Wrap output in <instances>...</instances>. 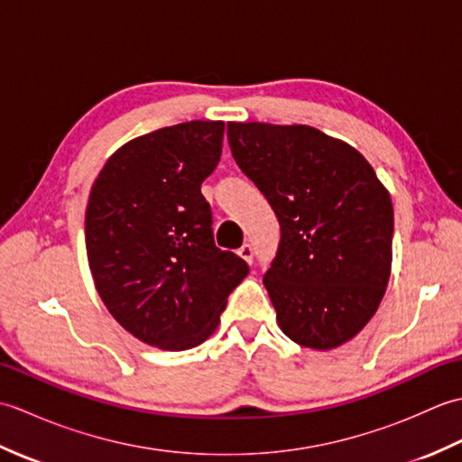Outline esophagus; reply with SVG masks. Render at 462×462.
Wrapping results in <instances>:
<instances>
[{
	"instance_id": "34e87169",
	"label": "esophagus",
	"mask_w": 462,
	"mask_h": 462,
	"mask_svg": "<svg viewBox=\"0 0 462 462\" xmlns=\"http://www.w3.org/2000/svg\"><path fill=\"white\" fill-rule=\"evenodd\" d=\"M238 254H240V256H242L244 260H246L248 263L254 262V248L250 246V244H244V246L238 250Z\"/></svg>"
}]
</instances>
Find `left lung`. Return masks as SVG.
<instances>
[{"mask_svg": "<svg viewBox=\"0 0 462 462\" xmlns=\"http://www.w3.org/2000/svg\"><path fill=\"white\" fill-rule=\"evenodd\" d=\"M228 143L280 222L263 286L282 331L303 347L341 346L387 288L389 192L363 154L308 125L228 123Z\"/></svg>", "mask_w": 462, "mask_h": 462, "instance_id": "1", "label": "left lung"}]
</instances>
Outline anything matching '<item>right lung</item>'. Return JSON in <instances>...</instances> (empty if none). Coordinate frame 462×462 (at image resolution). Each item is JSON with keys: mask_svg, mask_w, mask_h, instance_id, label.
<instances>
[{"mask_svg": "<svg viewBox=\"0 0 462 462\" xmlns=\"http://www.w3.org/2000/svg\"><path fill=\"white\" fill-rule=\"evenodd\" d=\"M222 121H190L116 151L91 189L85 242L97 291L134 337L166 351L200 346L248 276L216 248L200 192L222 154Z\"/></svg>", "mask_w": 462, "mask_h": 462, "instance_id": "1", "label": "right lung"}]
</instances>
